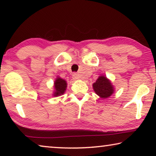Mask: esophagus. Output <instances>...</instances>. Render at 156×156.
I'll return each instance as SVG.
<instances>
[{
    "label": "esophagus",
    "instance_id": "obj_1",
    "mask_svg": "<svg viewBox=\"0 0 156 156\" xmlns=\"http://www.w3.org/2000/svg\"><path fill=\"white\" fill-rule=\"evenodd\" d=\"M72 78L73 79H74V80H78V79H79V75L77 73H73V75H72Z\"/></svg>",
    "mask_w": 156,
    "mask_h": 156
}]
</instances>
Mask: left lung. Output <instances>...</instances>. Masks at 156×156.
<instances>
[{"instance_id": "left-lung-1", "label": "left lung", "mask_w": 156, "mask_h": 156, "mask_svg": "<svg viewBox=\"0 0 156 156\" xmlns=\"http://www.w3.org/2000/svg\"><path fill=\"white\" fill-rule=\"evenodd\" d=\"M93 87L96 94L102 98H106L112 95L114 90L110 81L105 76H100L96 83L93 84Z\"/></svg>"}]
</instances>
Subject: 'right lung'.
Segmentation results:
<instances>
[{"label":"right lung","mask_w":156,"mask_h":156,"mask_svg":"<svg viewBox=\"0 0 156 156\" xmlns=\"http://www.w3.org/2000/svg\"><path fill=\"white\" fill-rule=\"evenodd\" d=\"M54 87L55 89H56V91H55V93L54 94V96H60V95L65 93L66 87H67V83H66V81L65 80H63V79L60 78H57L54 83Z\"/></svg>","instance_id":"right-lung-1"}]
</instances>
